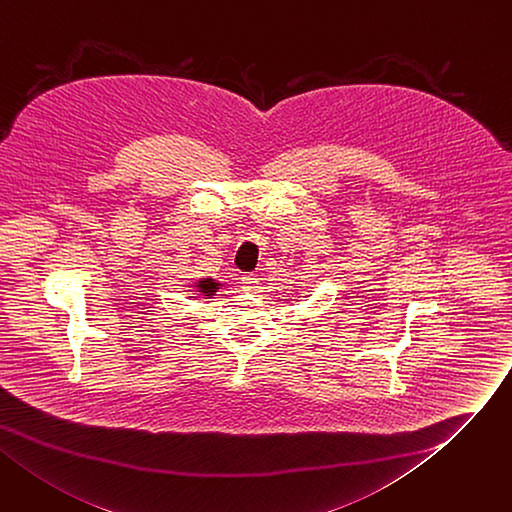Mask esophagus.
Segmentation results:
<instances>
[{"label":"esophagus","instance_id":"1","mask_svg":"<svg viewBox=\"0 0 512 512\" xmlns=\"http://www.w3.org/2000/svg\"><path fill=\"white\" fill-rule=\"evenodd\" d=\"M241 284H243V288H245L247 292H257V288H259V278H257L255 274H247V276H243Z\"/></svg>","mask_w":512,"mask_h":512}]
</instances>
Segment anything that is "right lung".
Wrapping results in <instances>:
<instances>
[{
  "label": "right lung",
  "instance_id": "obj_1",
  "mask_svg": "<svg viewBox=\"0 0 512 512\" xmlns=\"http://www.w3.org/2000/svg\"><path fill=\"white\" fill-rule=\"evenodd\" d=\"M191 286L199 298H212L216 296L222 284L216 278H199V280H193Z\"/></svg>",
  "mask_w": 512,
  "mask_h": 512
}]
</instances>
